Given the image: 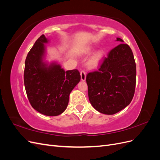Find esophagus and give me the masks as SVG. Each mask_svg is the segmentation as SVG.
Listing matches in <instances>:
<instances>
[{"label": "esophagus", "mask_w": 160, "mask_h": 160, "mask_svg": "<svg viewBox=\"0 0 160 160\" xmlns=\"http://www.w3.org/2000/svg\"><path fill=\"white\" fill-rule=\"evenodd\" d=\"M81 80L82 81H85L86 79V73L84 71H81Z\"/></svg>", "instance_id": "34e87169"}]
</instances>
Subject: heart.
<instances>
[{
	"label": "heart",
	"instance_id": "b5f03b06",
	"mask_svg": "<svg viewBox=\"0 0 160 160\" xmlns=\"http://www.w3.org/2000/svg\"><path fill=\"white\" fill-rule=\"evenodd\" d=\"M87 52L91 53V50L89 49L88 51H87ZM103 56H104V52L102 50L97 51L89 60L88 63V67H89V68H91V69L95 68V67H97L99 65L101 61H102Z\"/></svg>",
	"mask_w": 160,
	"mask_h": 160
}]
</instances>
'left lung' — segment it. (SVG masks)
<instances>
[{"mask_svg":"<svg viewBox=\"0 0 160 160\" xmlns=\"http://www.w3.org/2000/svg\"><path fill=\"white\" fill-rule=\"evenodd\" d=\"M121 43L111 50L99 69L86 77L89 99L99 112L113 115L131 103L135 89L136 65L131 48Z\"/></svg>","mask_w":160,"mask_h":160,"instance_id":"left-lung-1","label":"left lung"}]
</instances>
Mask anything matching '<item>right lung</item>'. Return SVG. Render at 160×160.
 I'll return each mask as SVG.
<instances>
[{"mask_svg":"<svg viewBox=\"0 0 160 160\" xmlns=\"http://www.w3.org/2000/svg\"><path fill=\"white\" fill-rule=\"evenodd\" d=\"M49 40L41 35L27 56L24 83L28 101L38 112L47 116L63 113L69 95L81 80L78 70L65 71L57 62L45 61Z\"/></svg>","mask_w":160,"mask_h":160,"instance_id":"1","label":"right lung"}]
</instances>
